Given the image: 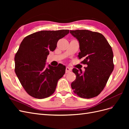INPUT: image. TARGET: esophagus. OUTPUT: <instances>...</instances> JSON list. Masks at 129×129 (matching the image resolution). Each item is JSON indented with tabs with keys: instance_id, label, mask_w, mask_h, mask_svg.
Listing matches in <instances>:
<instances>
[{
	"instance_id": "esophagus-1",
	"label": "esophagus",
	"mask_w": 129,
	"mask_h": 129,
	"mask_svg": "<svg viewBox=\"0 0 129 129\" xmlns=\"http://www.w3.org/2000/svg\"><path fill=\"white\" fill-rule=\"evenodd\" d=\"M72 71V69L71 68H69L68 67H66V73H68Z\"/></svg>"
}]
</instances>
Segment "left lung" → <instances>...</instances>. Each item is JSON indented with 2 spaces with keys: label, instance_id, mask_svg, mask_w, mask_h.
Here are the masks:
<instances>
[{
  "label": "left lung",
  "instance_id": "obj_1",
  "mask_svg": "<svg viewBox=\"0 0 129 129\" xmlns=\"http://www.w3.org/2000/svg\"><path fill=\"white\" fill-rule=\"evenodd\" d=\"M70 33L79 40L78 56L83 60L81 63L88 66L84 72L73 68L76 77L71 84L72 88L81 98H92L102 92L114 70L111 47L100 33L86 29L70 30Z\"/></svg>",
  "mask_w": 129,
  "mask_h": 129
}]
</instances>
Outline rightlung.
Listing matches in <instances>:
<instances>
[{
    "mask_svg": "<svg viewBox=\"0 0 129 129\" xmlns=\"http://www.w3.org/2000/svg\"><path fill=\"white\" fill-rule=\"evenodd\" d=\"M68 29L41 30L26 37L15 54V73L28 95L42 99L52 95L57 82L65 73L66 67L48 65L46 61L50 51H54L58 40L67 35Z\"/></svg>",
    "mask_w": 129,
    "mask_h": 129,
    "instance_id": "add662e5",
    "label": "right lung"
}]
</instances>
